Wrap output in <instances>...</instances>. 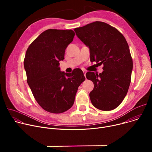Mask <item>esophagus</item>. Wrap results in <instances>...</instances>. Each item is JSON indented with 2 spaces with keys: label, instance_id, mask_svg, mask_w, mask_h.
<instances>
[{
  "label": "esophagus",
  "instance_id": "obj_1",
  "mask_svg": "<svg viewBox=\"0 0 152 152\" xmlns=\"http://www.w3.org/2000/svg\"><path fill=\"white\" fill-rule=\"evenodd\" d=\"M83 74H84V76H85V77H86V71H85V70H83Z\"/></svg>",
  "mask_w": 152,
  "mask_h": 152
}]
</instances>
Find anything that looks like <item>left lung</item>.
<instances>
[{
	"label": "left lung",
	"mask_w": 152,
	"mask_h": 152,
	"mask_svg": "<svg viewBox=\"0 0 152 152\" xmlns=\"http://www.w3.org/2000/svg\"><path fill=\"white\" fill-rule=\"evenodd\" d=\"M75 31L89 48L90 61L103 65V71L99 75L86 73L94 85L90 93L93 105L102 111L114 110L127 94L133 69L125 38L117 29L102 21L75 28Z\"/></svg>",
	"instance_id": "1"
}]
</instances>
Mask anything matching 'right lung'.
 Listing matches in <instances>:
<instances>
[{
	"instance_id": "obj_1",
	"label": "right lung",
	"mask_w": 152,
	"mask_h": 152,
	"mask_svg": "<svg viewBox=\"0 0 152 152\" xmlns=\"http://www.w3.org/2000/svg\"><path fill=\"white\" fill-rule=\"evenodd\" d=\"M75 35L71 29H48L31 43L26 53L24 67L28 83L38 103L51 113L69 110L78 87L85 79L79 69L68 73L59 67Z\"/></svg>"
}]
</instances>
